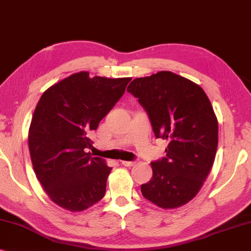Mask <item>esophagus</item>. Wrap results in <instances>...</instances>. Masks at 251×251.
Masks as SVG:
<instances>
[{"mask_svg":"<svg viewBox=\"0 0 251 251\" xmlns=\"http://www.w3.org/2000/svg\"><path fill=\"white\" fill-rule=\"evenodd\" d=\"M122 164L124 166H128V168H131V166H133V165L135 164V162H134V160H131V162H127V160H123Z\"/></svg>","mask_w":251,"mask_h":251,"instance_id":"34e87169","label":"esophagus"}]
</instances>
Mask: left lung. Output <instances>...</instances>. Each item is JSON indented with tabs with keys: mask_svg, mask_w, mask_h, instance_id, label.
<instances>
[{
	"mask_svg": "<svg viewBox=\"0 0 251 251\" xmlns=\"http://www.w3.org/2000/svg\"><path fill=\"white\" fill-rule=\"evenodd\" d=\"M127 92L146 110L156 138L169 142L166 156L151 163L142 195L163 209L186 204L201 189L218 146L210 100L199 85L170 71L136 78Z\"/></svg>",
	"mask_w": 251,
	"mask_h": 251,
	"instance_id": "1",
	"label": "left lung"
}]
</instances>
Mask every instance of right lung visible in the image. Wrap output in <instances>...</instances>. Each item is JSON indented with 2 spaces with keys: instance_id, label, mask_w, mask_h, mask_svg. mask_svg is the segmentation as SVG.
Instances as JSON below:
<instances>
[{
  "instance_id": "1",
  "label": "right lung",
  "mask_w": 251,
  "mask_h": 251,
  "mask_svg": "<svg viewBox=\"0 0 251 251\" xmlns=\"http://www.w3.org/2000/svg\"><path fill=\"white\" fill-rule=\"evenodd\" d=\"M131 78L79 72L43 93L29 126L28 147L36 178L50 200L69 211L88 209L105 194L111 168L92 157L91 133L119 101Z\"/></svg>"
}]
</instances>
